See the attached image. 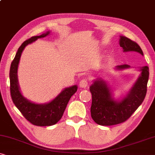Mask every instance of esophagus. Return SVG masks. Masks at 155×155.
<instances>
[{"label": "esophagus", "mask_w": 155, "mask_h": 155, "mask_svg": "<svg viewBox=\"0 0 155 155\" xmlns=\"http://www.w3.org/2000/svg\"><path fill=\"white\" fill-rule=\"evenodd\" d=\"M88 86V80L87 79H82L81 81H80L79 82V86L81 87V88H86L87 86Z\"/></svg>", "instance_id": "esophagus-1"}]
</instances>
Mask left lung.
Here are the masks:
<instances>
[{"mask_svg":"<svg viewBox=\"0 0 155 155\" xmlns=\"http://www.w3.org/2000/svg\"><path fill=\"white\" fill-rule=\"evenodd\" d=\"M119 45L124 52H136L143 55L142 49L135 41L121 36ZM128 64L117 66V69L129 68ZM141 74L126 97L121 100H114L110 87L105 81L98 78L90 86L92 94L91 107V117L95 123L101 126H112L126 121L142 104L147 93L149 78V67H140Z\"/></svg>","mask_w":155,"mask_h":155,"instance_id":"1","label":"left lung"}]
</instances>
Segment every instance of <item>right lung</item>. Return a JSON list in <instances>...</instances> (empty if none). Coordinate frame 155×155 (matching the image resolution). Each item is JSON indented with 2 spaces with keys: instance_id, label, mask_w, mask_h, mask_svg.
I'll return each mask as SVG.
<instances>
[{
  "instance_id": "obj_1",
  "label": "right lung",
  "mask_w": 155,
  "mask_h": 155,
  "mask_svg": "<svg viewBox=\"0 0 155 155\" xmlns=\"http://www.w3.org/2000/svg\"><path fill=\"white\" fill-rule=\"evenodd\" d=\"M49 34L50 31H48L41 36H33L25 41L19 48L10 69V95L13 103L27 120L38 126H48L58 123L62 118L69 100L77 91V85L64 88L55 99L45 104H36L30 102L21 95L19 91L17 68L23 50L28 44L33 43L38 38H43Z\"/></svg>"
}]
</instances>
